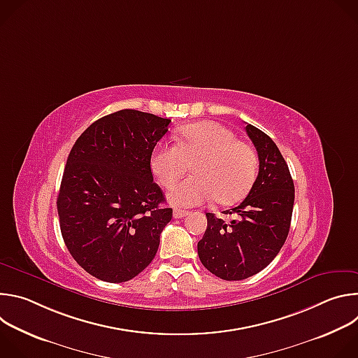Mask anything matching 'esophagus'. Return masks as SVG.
Masks as SVG:
<instances>
[{
    "instance_id": "esophagus-1",
    "label": "esophagus",
    "mask_w": 358,
    "mask_h": 358,
    "mask_svg": "<svg viewBox=\"0 0 358 358\" xmlns=\"http://www.w3.org/2000/svg\"><path fill=\"white\" fill-rule=\"evenodd\" d=\"M173 215H174L176 220H181V218L189 215V213H188V211H184V210H174V214H173Z\"/></svg>"
}]
</instances>
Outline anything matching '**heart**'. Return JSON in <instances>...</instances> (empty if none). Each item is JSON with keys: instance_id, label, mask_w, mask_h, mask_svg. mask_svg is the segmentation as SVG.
<instances>
[{"instance_id": "heart-1", "label": "heart", "mask_w": 358, "mask_h": 358, "mask_svg": "<svg viewBox=\"0 0 358 358\" xmlns=\"http://www.w3.org/2000/svg\"><path fill=\"white\" fill-rule=\"evenodd\" d=\"M192 166V177L177 185L169 199L178 208L198 207L214 198L220 206L241 201L258 173L255 150L215 122L188 124L176 134V144L155 148L150 167L164 188H173Z\"/></svg>"}]
</instances>
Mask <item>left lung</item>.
<instances>
[{
  "mask_svg": "<svg viewBox=\"0 0 358 358\" xmlns=\"http://www.w3.org/2000/svg\"><path fill=\"white\" fill-rule=\"evenodd\" d=\"M258 151L259 173L225 222L207 214V229L198 242L201 264L224 280H242L265 269L283 246L292 221L294 185L289 167L275 141L258 127L246 124Z\"/></svg>",
  "mask_w": 358,
  "mask_h": 358,
  "instance_id": "obj_1",
  "label": "left lung"
}]
</instances>
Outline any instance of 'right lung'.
<instances>
[{"label": "right lung", "mask_w": 358, "mask_h": 358, "mask_svg": "<svg viewBox=\"0 0 358 358\" xmlns=\"http://www.w3.org/2000/svg\"><path fill=\"white\" fill-rule=\"evenodd\" d=\"M170 119L133 109L92 123L73 144L57 199L62 238L92 276L122 283L155 259L173 208L150 159Z\"/></svg>", "instance_id": "1"}]
</instances>
